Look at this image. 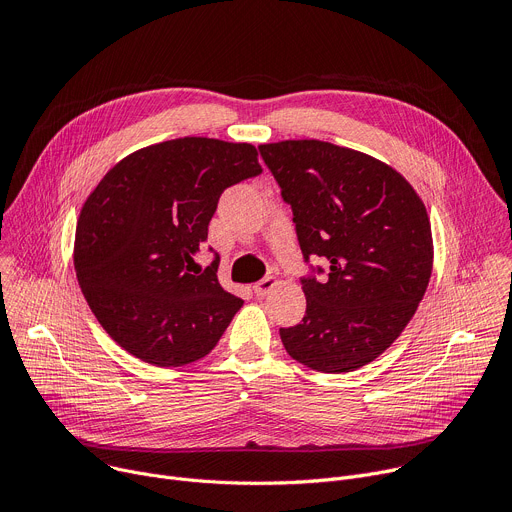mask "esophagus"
<instances>
[{
	"label": "esophagus",
	"instance_id": "34e87169",
	"mask_svg": "<svg viewBox=\"0 0 512 512\" xmlns=\"http://www.w3.org/2000/svg\"><path fill=\"white\" fill-rule=\"evenodd\" d=\"M277 283H279V281H277L275 277H263L261 281H257V283L253 285V291H255L257 296H267L273 287H277Z\"/></svg>",
	"mask_w": 512,
	"mask_h": 512
}]
</instances>
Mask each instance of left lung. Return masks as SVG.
Returning <instances> with one entry per match:
<instances>
[{
  "label": "left lung",
  "mask_w": 512,
  "mask_h": 512,
  "mask_svg": "<svg viewBox=\"0 0 512 512\" xmlns=\"http://www.w3.org/2000/svg\"><path fill=\"white\" fill-rule=\"evenodd\" d=\"M259 152L294 210L304 259L330 263L326 281L302 279L306 316L279 330L281 342L314 371H356L399 338L423 300L433 267L425 204L385 162L328 141L285 139Z\"/></svg>",
  "instance_id": "8db88e82"
}]
</instances>
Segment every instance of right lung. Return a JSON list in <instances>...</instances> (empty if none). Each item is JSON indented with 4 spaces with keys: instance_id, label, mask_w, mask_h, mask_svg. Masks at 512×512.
<instances>
[{
    "instance_id": "right-lung-1",
    "label": "right lung",
    "mask_w": 512,
    "mask_h": 512,
    "mask_svg": "<svg viewBox=\"0 0 512 512\" xmlns=\"http://www.w3.org/2000/svg\"><path fill=\"white\" fill-rule=\"evenodd\" d=\"M251 143L178 137L115 164L83 204L75 269L105 332L135 358L182 367L206 356L243 300L194 255L221 194L261 174Z\"/></svg>"
}]
</instances>
